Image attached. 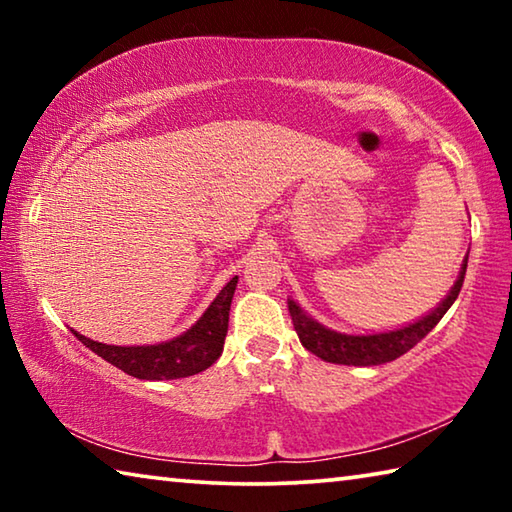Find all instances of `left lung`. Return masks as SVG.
<instances>
[{
	"label": "left lung",
	"instance_id": "obj_1",
	"mask_svg": "<svg viewBox=\"0 0 512 512\" xmlns=\"http://www.w3.org/2000/svg\"><path fill=\"white\" fill-rule=\"evenodd\" d=\"M467 257H470V250H467V255L463 259L454 287L438 302V307H433L427 316L413 320V323L404 327L388 329V332H336V329L325 327L323 323H318L316 318H311L296 300L289 298V314L293 320V327H296L298 339L309 352H314L316 357L329 363H341V366H379V363L395 361L397 357H402L404 352H409L415 343H420L424 336L438 325V320L447 314V309L454 305V300L458 298V293H461L465 280Z\"/></svg>",
	"mask_w": 512,
	"mask_h": 512
}]
</instances>
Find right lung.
<instances>
[{
    "label": "right lung",
    "instance_id": "add662e5",
    "mask_svg": "<svg viewBox=\"0 0 512 512\" xmlns=\"http://www.w3.org/2000/svg\"><path fill=\"white\" fill-rule=\"evenodd\" d=\"M239 277L235 275L203 311V316L176 339L155 345H108L92 341L72 329V334L85 348L101 359L124 370L126 375L149 381L180 379L210 368L221 357L223 341L228 334V318L232 296H235Z\"/></svg>",
    "mask_w": 512,
    "mask_h": 512
}]
</instances>
